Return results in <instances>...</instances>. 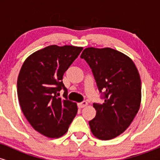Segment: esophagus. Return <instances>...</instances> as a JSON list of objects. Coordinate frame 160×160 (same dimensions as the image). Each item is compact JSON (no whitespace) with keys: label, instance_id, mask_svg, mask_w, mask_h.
<instances>
[{"label":"esophagus","instance_id":"1","mask_svg":"<svg viewBox=\"0 0 160 160\" xmlns=\"http://www.w3.org/2000/svg\"><path fill=\"white\" fill-rule=\"evenodd\" d=\"M87 104H88L87 102H86V101H83V102H80V103H78V106L79 108H82L86 107V106L87 105Z\"/></svg>","mask_w":160,"mask_h":160}]
</instances>
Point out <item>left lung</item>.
Segmentation results:
<instances>
[{
    "instance_id": "left-lung-1",
    "label": "left lung",
    "mask_w": 160,
    "mask_h": 160,
    "mask_svg": "<svg viewBox=\"0 0 160 160\" xmlns=\"http://www.w3.org/2000/svg\"><path fill=\"white\" fill-rule=\"evenodd\" d=\"M80 58L92 69L104 100L102 104L93 103L96 115L89 122L91 131L100 140H111L129 126L140 108L138 71L129 57L111 48L89 47Z\"/></svg>"
}]
</instances>
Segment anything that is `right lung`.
Here are the masks:
<instances>
[{
    "mask_svg": "<svg viewBox=\"0 0 160 160\" xmlns=\"http://www.w3.org/2000/svg\"><path fill=\"white\" fill-rule=\"evenodd\" d=\"M82 50L51 45L28 57L22 66L17 80L21 109L32 127L45 136H62L78 113L77 104L68 99L62 79ZM62 89L65 99L58 97Z\"/></svg>",
    "mask_w": 160,
    "mask_h": 160,
    "instance_id": "obj_1",
    "label": "right lung"
}]
</instances>
